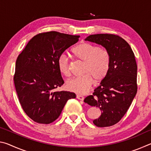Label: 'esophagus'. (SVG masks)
I'll use <instances>...</instances> for the list:
<instances>
[{
    "instance_id": "34e87169",
    "label": "esophagus",
    "mask_w": 151,
    "mask_h": 151,
    "mask_svg": "<svg viewBox=\"0 0 151 151\" xmlns=\"http://www.w3.org/2000/svg\"><path fill=\"white\" fill-rule=\"evenodd\" d=\"M76 98L81 101H84V99H85V97L81 95V94H77V95H76Z\"/></svg>"
}]
</instances>
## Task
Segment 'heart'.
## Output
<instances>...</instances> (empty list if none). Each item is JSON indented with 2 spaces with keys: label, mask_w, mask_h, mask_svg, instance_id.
Instances as JSON below:
<instances>
[{
  "label": "heart",
  "mask_w": 151,
  "mask_h": 151,
  "mask_svg": "<svg viewBox=\"0 0 151 151\" xmlns=\"http://www.w3.org/2000/svg\"><path fill=\"white\" fill-rule=\"evenodd\" d=\"M72 52L76 58L85 63L83 70L85 74L69 79L66 82V86L74 93L85 94L90 90L94 79L99 83L108 75L111 57L104 48L86 42L75 46ZM57 66L63 75H70V59L65 54H61L58 57Z\"/></svg>",
  "instance_id": "b5f03b06"
}]
</instances>
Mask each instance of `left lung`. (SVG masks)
<instances>
[{"label": "left lung", "mask_w": 151, "mask_h": 151, "mask_svg": "<svg viewBox=\"0 0 151 151\" xmlns=\"http://www.w3.org/2000/svg\"><path fill=\"white\" fill-rule=\"evenodd\" d=\"M86 40L101 45L109 51L108 75L85 103L100 109L101 116L93 121L98 127H111L124 116L137 92V65L134 54L126 40L112 34L91 35Z\"/></svg>", "instance_id": "left-lung-1"}]
</instances>
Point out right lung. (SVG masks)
Instances as JSON below:
<instances>
[{
	"instance_id": "add662e5",
	"label": "right lung",
	"mask_w": 151,
	"mask_h": 151,
	"mask_svg": "<svg viewBox=\"0 0 151 151\" xmlns=\"http://www.w3.org/2000/svg\"><path fill=\"white\" fill-rule=\"evenodd\" d=\"M78 35L57 31L33 37L18 57L14 83L20 104L32 121L50 124L58 118L68 99L76 94L53 91L64 84L57 66L59 55L78 42Z\"/></svg>"
}]
</instances>
